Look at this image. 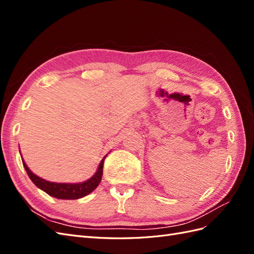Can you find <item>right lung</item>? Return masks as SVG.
<instances>
[{"mask_svg":"<svg viewBox=\"0 0 254 254\" xmlns=\"http://www.w3.org/2000/svg\"><path fill=\"white\" fill-rule=\"evenodd\" d=\"M105 158L102 160V162L99 163L98 170L95 173V175L93 177H91L89 180L81 183H55L47 181L30 172L24 161H22V162L25 167V171L28 177L30 180L34 182L35 186L44 190L45 193L49 194L50 196L58 199H78L87 196L97 188L99 182L102 180Z\"/></svg>","mask_w":254,"mask_h":254,"instance_id":"add662e5","label":"right lung"}]
</instances>
